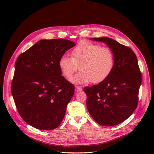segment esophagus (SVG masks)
Here are the masks:
<instances>
[{"instance_id":"obj_1","label":"esophagus","mask_w":154,"mask_h":154,"mask_svg":"<svg viewBox=\"0 0 154 154\" xmlns=\"http://www.w3.org/2000/svg\"><path fill=\"white\" fill-rule=\"evenodd\" d=\"M82 90V87L80 86V85H78L76 87V92H79V91H81Z\"/></svg>"}]
</instances>
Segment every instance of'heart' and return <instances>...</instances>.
Returning <instances> with one entry per match:
<instances>
[{
  "label": "heart",
  "instance_id": "obj_1",
  "mask_svg": "<svg viewBox=\"0 0 154 154\" xmlns=\"http://www.w3.org/2000/svg\"><path fill=\"white\" fill-rule=\"evenodd\" d=\"M114 67L112 51L89 42H81L74 47L71 51V58L63 56L59 60V67L67 79L71 78L79 68L82 69L71 80L79 83L103 82L110 76Z\"/></svg>",
  "mask_w": 154,
  "mask_h": 154
}]
</instances>
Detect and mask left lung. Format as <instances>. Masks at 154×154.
Returning <instances> with one entry per match:
<instances>
[{"instance_id": "obj_1", "label": "left lung", "mask_w": 154, "mask_h": 154, "mask_svg": "<svg viewBox=\"0 0 154 154\" xmlns=\"http://www.w3.org/2000/svg\"><path fill=\"white\" fill-rule=\"evenodd\" d=\"M92 40L105 42L112 51L114 67L105 81L83 88L87 109L99 125H117L128 118L137 108L141 72L136 56L129 47L107 37Z\"/></svg>"}]
</instances>
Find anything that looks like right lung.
Returning <instances> with one entry per match:
<instances>
[{"label":"right lung","instance_id":"right-lung-1","mask_svg":"<svg viewBox=\"0 0 154 154\" xmlns=\"http://www.w3.org/2000/svg\"><path fill=\"white\" fill-rule=\"evenodd\" d=\"M75 45L66 39L41 40L17 58L11 93L18 114L32 127L50 130L62 123L74 86L62 76L59 60Z\"/></svg>","mask_w":154,"mask_h":154}]
</instances>
